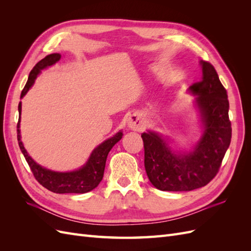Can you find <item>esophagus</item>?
<instances>
[{"instance_id": "obj_1", "label": "esophagus", "mask_w": 251, "mask_h": 251, "mask_svg": "<svg viewBox=\"0 0 251 251\" xmlns=\"http://www.w3.org/2000/svg\"><path fill=\"white\" fill-rule=\"evenodd\" d=\"M127 126L133 131H139L143 126V123L141 120V117L137 114H133L127 119Z\"/></svg>"}]
</instances>
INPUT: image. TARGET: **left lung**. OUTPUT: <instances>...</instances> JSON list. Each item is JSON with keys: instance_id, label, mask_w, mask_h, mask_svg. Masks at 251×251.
Listing matches in <instances>:
<instances>
[{"instance_id": "obj_1", "label": "left lung", "mask_w": 251, "mask_h": 251, "mask_svg": "<svg viewBox=\"0 0 251 251\" xmlns=\"http://www.w3.org/2000/svg\"><path fill=\"white\" fill-rule=\"evenodd\" d=\"M201 79L188 88L198 97L203 133L191 151H175L161 135H141L144 146V168L156 188L168 192H188L205 186L216 177L231 140L227 92L216 69L201 60Z\"/></svg>"}]
</instances>
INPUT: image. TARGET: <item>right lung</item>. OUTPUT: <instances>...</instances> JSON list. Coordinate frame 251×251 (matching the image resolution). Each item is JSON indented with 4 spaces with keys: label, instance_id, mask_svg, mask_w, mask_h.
<instances>
[{
    "label": "right lung",
    "instance_id": "right-lung-1",
    "mask_svg": "<svg viewBox=\"0 0 251 251\" xmlns=\"http://www.w3.org/2000/svg\"><path fill=\"white\" fill-rule=\"evenodd\" d=\"M60 59L59 53H53L49 54L37 63L33 69L29 74L28 80L21 93V98L24 97L26 93L34 83V80L43 69L49 66L54 65ZM21 112H22V103H19V123H18V141L19 146L24 155L26 161L31 170L34 178L41 185L48 191L56 193V194H85L94 189L98 184L100 183L103 177V172L105 168V161L111 149L123 138V132H118L113 137L103 141L100 144L91 154L88 159L87 163L77 171L68 172V173H59L53 172L43 168L40 164H37L33 159L30 157L25 150L23 142L21 141V133H20V120H21Z\"/></svg>",
    "mask_w": 251,
    "mask_h": 251
}]
</instances>
